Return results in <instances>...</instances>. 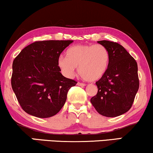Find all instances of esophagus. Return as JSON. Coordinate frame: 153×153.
Listing matches in <instances>:
<instances>
[{"label": "esophagus", "mask_w": 153, "mask_h": 153, "mask_svg": "<svg viewBox=\"0 0 153 153\" xmlns=\"http://www.w3.org/2000/svg\"><path fill=\"white\" fill-rule=\"evenodd\" d=\"M77 85L80 86H86V84H84V83H82V82H78L77 83Z\"/></svg>", "instance_id": "1"}]
</instances>
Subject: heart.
<instances>
[{"mask_svg": "<svg viewBox=\"0 0 153 153\" xmlns=\"http://www.w3.org/2000/svg\"><path fill=\"white\" fill-rule=\"evenodd\" d=\"M109 62V52L102 45H75L67 50V58L61 57L58 65L68 77L74 75L75 68L84 79L94 82L104 74Z\"/></svg>", "mask_w": 153, "mask_h": 153, "instance_id": "b5f03b06", "label": "heart"}]
</instances>
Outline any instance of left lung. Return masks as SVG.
<instances>
[{"mask_svg": "<svg viewBox=\"0 0 153 153\" xmlns=\"http://www.w3.org/2000/svg\"><path fill=\"white\" fill-rule=\"evenodd\" d=\"M109 52L108 68L96 82L98 92L91 102L99 114L116 117L130 110L139 88L137 65L122 45L108 40L98 42Z\"/></svg>", "mask_w": 153, "mask_h": 153, "instance_id": "8db88e82", "label": "left lung"}]
</instances>
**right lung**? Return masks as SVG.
Here are the masks:
<instances>
[{
    "label": "right lung",
    "mask_w": 153,
    "mask_h": 153,
    "mask_svg": "<svg viewBox=\"0 0 153 153\" xmlns=\"http://www.w3.org/2000/svg\"><path fill=\"white\" fill-rule=\"evenodd\" d=\"M73 40L37 41L13 62L11 86L21 108L37 118H49L65 105L76 81L66 78L58 65L60 54Z\"/></svg>",
    "instance_id": "1"
}]
</instances>
